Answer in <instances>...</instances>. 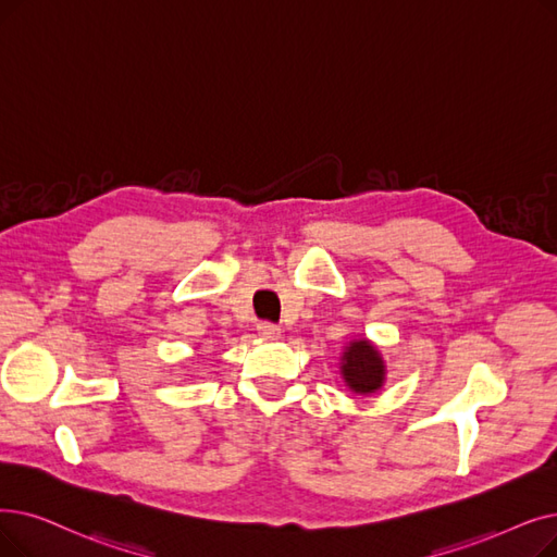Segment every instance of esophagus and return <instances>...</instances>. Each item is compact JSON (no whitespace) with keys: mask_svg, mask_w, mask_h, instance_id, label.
Listing matches in <instances>:
<instances>
[{"mask_svg":"<svg viewBox=\"0 0 557 557\" xmlns=\"http://www.w3.org/2000/svg\"><path fill=\"white\" fill-rule=\"evenodd\" d=\"M257 332H259L261 338H277L280 336V327L275 323H271V321L257 323Z\"/></svg>","mask_w":557,"mask_h":557,"instance_id":"obj_1","label":"esophagus"}]
</instances>
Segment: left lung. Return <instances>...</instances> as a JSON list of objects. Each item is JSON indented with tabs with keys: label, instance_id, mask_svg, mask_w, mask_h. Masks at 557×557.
<instances>
[{
	"label": "left lung",
	"instance_id": "8db88e82",
	"mask_svg": "<svg viewBox=\"0 0 557 557\" xmlns=\"http://www.w3.org/2000/svg\"><path fill=\"white\" fill-rule=\"evenodd\" d=\"M342 375L355 394H373L380 389L384 380V364L380 352L367 338H359V342H352L346 348Z\"/></svg>",
	"mask_w": 557,
	"mask_h": 557
}]
</instances>
